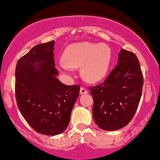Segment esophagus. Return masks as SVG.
I'll list each match as a JSON object with an SVG mask.
<instances>
[{
    "instance_id": "esophagus-1",
    "label": "esophagus",
    "mask_w": 160,
    "mask_h": 160,
    "mask_svg": "<svg viewBox=\"0 0 160 160\" xmlns=\"http://www.w3.org/2000/svg\"><path fill=\"white\" fill-rule=\"evenodd\" d=\"M87 92H88V91H87V89L84 88V87H81V88H80V94H81V95H85V94H87Z\"/></svg>"
}]
</instances>
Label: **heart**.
<instances>
[{
    "label": "heart",
    "mask_w": 160,
    "mask_h": 160,
    "mask_svg": "<svg viewBox=\"0 0 160 160\" xmlns=\"http://www.w3.org/2000/svg\"><path fill=\"white\" fill-rule=\"evenodd\" d=\"M58 67L68 71L82 67V75L89 82H98L108 73L112 60V52L106 43L80 42L69 45Z\"/></svg>",
    "instance_id": "b5f03b06"
}]
</instances>
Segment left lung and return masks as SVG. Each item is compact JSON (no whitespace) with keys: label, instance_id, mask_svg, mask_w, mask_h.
Segmentation results:
<instances>
[{"label":"left lung","instance_id":"8db88e82","mask_svg":"<svg viewBox=\"0 0 160 160\" xmlns=\"http://www.w3.org/2000/svg\"><path fill=\"white\" fill-rule=\"evenodd\" d=\"M143 85V73L136 55L121 49L117 66L105 82L89 88L94 100L92 115L97 125L107 131L126 126L136 112Z\"/></svg>","mask_w":160,"mask_h":160}]
</instances>
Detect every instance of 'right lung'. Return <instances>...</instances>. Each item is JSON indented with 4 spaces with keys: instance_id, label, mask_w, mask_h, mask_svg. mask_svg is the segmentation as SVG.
Wrapping results in <instances>:
<instances>
[{
    "instance_id": "1",
    "label": "right lung",
    "mask_w": 160,
    "mask_h": 160,
    "mask_svg": "<svg viewBox=\"0 0 160 160\" xmlns=\"http://www.w3.org/2000/svg\"><path fill=\"white\" fill-rule=\"evenodd\" d=\"M54 41L40 43L19 59L15 70V95L26 122L40 134L56 135L68 125L79 85L58 80Z\"/></svg>"
}]
</instances>
